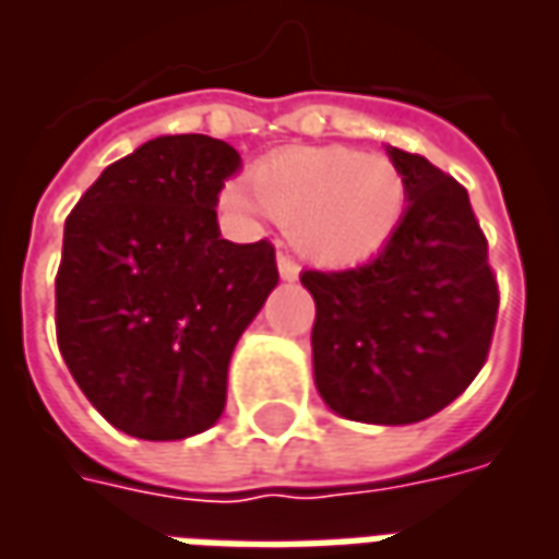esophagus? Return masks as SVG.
Returning <instances> with one entry per match:
<instances>
[{
  "label": "esophagus",
  "instance_id": "esophagus-1",
  "mask_svg": "<svg viewBox=\"0 0 559 559\" xmlns=\"http://www.w3.org/2000/svg\"><path fill=\"white\" fill-rule=\"evenodd\" d=\"M278 272L284 281H293L299 275V266H296V260L290 254H278Z\"/></svg>",
  "mask_w": 559,
  "mask_h": 559
}]
</instances>
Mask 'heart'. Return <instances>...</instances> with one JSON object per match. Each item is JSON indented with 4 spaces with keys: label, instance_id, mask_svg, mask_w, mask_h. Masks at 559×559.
I'll list each match as a JSON object with an SVG mask.
<instances>
[{
    "label": "heart",
    "instance_id": "obj_1",
    "mask_svg": "<svg viewBox=\"0 0 559 559\" xmlns=\"http://www.w3.org/2000/svg\"><path fill=\"white\" fill-rule=\"evenodd\" d=\"M407 191L395 160L347 146L284 148L248 176L245 209L287 224L296 251L323 266L374 257L399 230Z\"/></svg>",
    "mask_w": 559,
    "mask_h": 559
}]
</instances>
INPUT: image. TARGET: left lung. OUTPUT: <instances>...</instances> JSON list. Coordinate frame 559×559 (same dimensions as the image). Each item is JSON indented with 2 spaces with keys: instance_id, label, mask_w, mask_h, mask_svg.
<instances>
[{
  "instance_id": "8db88e82",
  "label": "left lung",
  "mask_w": 559,
  "mask_h": 559,
  "mask_svg": "<svg viewBox=\"0 0 559 559\" xmlns=\"http://www.w3.org/2000/svg\"><path fill=\"white\" fill-rule=\"evenodd\" d=\"M407 209L362 266L302 272L314 296V383L332 411L368 425L440 413L479 374L497 323V278L467 188L389 148Z\"/></svg>"
}]
</instances>
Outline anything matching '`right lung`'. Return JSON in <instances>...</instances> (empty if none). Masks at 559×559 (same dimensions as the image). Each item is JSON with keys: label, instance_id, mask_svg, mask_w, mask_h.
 <instances>
[{"label": "right lung", "instance_id": "obj_1", "mask_svg": "<svg viewBox=\"0 0 559 559\" xmlns=\"http://www.w3.org/2000/svg\"><path fill=\"white\" fill-rule=\"evenodd\" d=\"M239 152L167 134L114 160L71 209L56 272V341L92 407L140 440H185L227 404V365L278 284L266 239H221Z\"/></svg>", "mask_w": 559, "mask_h": 559}]
</instances>
